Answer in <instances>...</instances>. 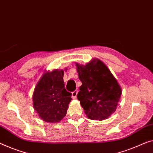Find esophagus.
<instances>
[{"mask_svg": "<svg viewBox=\"0 0 153 153\" xmlns=\"http://www.w3.org/2000/svg\"><path fill=\"white\" fill-rule=\"evenodd\" d=\"M77 91H74V92L72 93V95H71V97L73 99H76V97H77Z\"/></svg>", "mask_w": 153, "mask_h": 153, "instance_id": "obj_1", "label": "esophagus"}]
</instances>
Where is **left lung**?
<instances>
[{
    "label": "left lung",
    "mask_w": 153,
    "mask_h": 153,
    "mask_svg": "<svg viewBox=\"0 0 153 153\" xmlns=\"http://www.w3.org/2000/svg\"><path fill=\"white\" fill-rule=\"evenodd\" d=\"M82 82L77 100L90 120L108 119L117 108L122 88L107 66L93 58L85 65L76 63Z\"/></svg>",
    "instance_id": "obj_1"
}]
</instances>
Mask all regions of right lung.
Returning a JSON list of instances; mask_svg holds the SVG:
<instances>
[{"label":"right lung","mask_w":153,"mask_h":153,"mask_svg":"<svg viewBox=\"0 0 153 153\" xmlns=\"http://www.w3.org/2000/svg\"><path fill=\"white\" fill-rule=\"evenodd\" d=\"M67 70L66 68L65 71ZM64 71H45L33 93V106L41 120L58 123L65 117L71 93L65 88Z\"/></svg>","instance_id":"obj_1"}]
</instances>
